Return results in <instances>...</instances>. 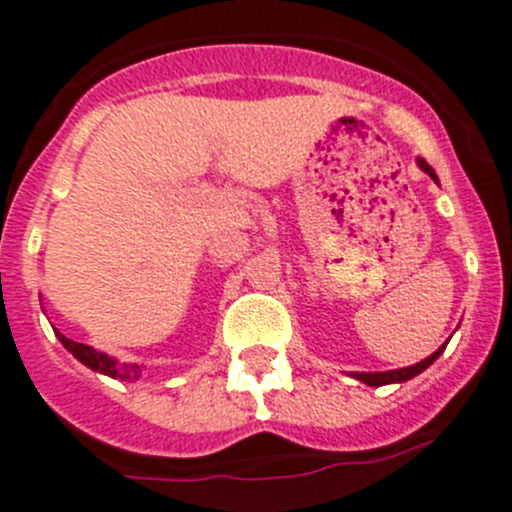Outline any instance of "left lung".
Here are the masks:
<instances>
[{
	"mask_svg": "<svg viewBox=\"0 0 512 512\" xmlns=\"http://www.w3.org/2000/svg\"><path fill=\"white\" fill-rule=\"evenodd\" d=\"M418 168L423 170V173L428 175V178L431 180H436L438 183V175H436V170L431 168V165L426 163V160H421L418 158ZM443 349H446V344H443V347H438L436 352H433L431 356H426V359L423 361H418V364H414V366H404V369H394V371H356V374H352L354 379H359V381H364L366 386H386V384H404V381H409V379H414V376H418L421 374V371H426L428 366L433 364V361L438 359V356L443 354Z\"/></svg>",
	"mask_w": 512,
	"mask_h": 512,
	"instance_id": "obj_1",
	"label": "left lung"
}]
</instances>
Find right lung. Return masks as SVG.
I'll list each match as a JSON object with an SVG mask.
<instances>
[{
  "label": "right lung",
  "mask_w": 512,
  "mask_h": 512,
  "mask_svg": "<svg viewBox=\"0 0 512 512\" xmlns=\"http://www.w3.org/2000/svg\"><path fill=\"white\" fill-rule=\"evenodd\" d=\"M54 332H56V329H54ZM56 337H59V342L64 344V347L69 349V352L74 354L76 359L81 361V364H86L89 369L98 371V374H106V376H111V379H121V381L141 379L143 369L138 364H121V361L113 359V356L98 352V349L89 347V344L74 342V339L64 337L61 332H56Z\"/></svg>",
  "instance_id": "add662e5"
}]
</instances>
